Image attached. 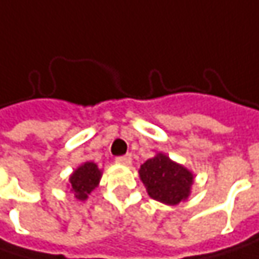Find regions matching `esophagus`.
<instances>
[{"mask_svg": "<svg viewBox=\"0 0 259 259\" xmlns=\"http://www.w3.org/2000/svg\"><path fill=\"white\" fill-rule=\"evenodd\" d=\"M115 160H116V163H119V165H131V162H133L131 155H125V156L116 157Z\"/></svg>", "mask_w": 259, "mask_h": 259, "instance_id": "34e87169", "label": "esophagus"}]
</instances>
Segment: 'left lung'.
Returning <instances> with one entry per match:
<instances>
[{"instance_id": "obj_1", "label": "left lung", "mask_w": 259, "mask_h": 259, "mask_svg": "<svg viewBox=\"0 0 259 259\" xmlns=\"http://www.w3.org/2000/svg\"><path fill=\"white\" fill-rule=\"evenodd\" d=\"M139 174L149 196L160 203L176 206L192 193L193 172L165 153L147 159L140 166Z\"/></svg>"}]
</instances>
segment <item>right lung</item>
I'll list each match as a JSON object with an SVG mask.
<instances>
[{"label": "right lung", "mask_w": 259, "mask_h": 259, "mask_svg": "<svg viewBox=\"0 0 259 259\" xmlns=\"http://www.w3.org/2000/svg\"><path fill=\"white\" fill-rule=\"evenodd\" d=\"M103 171L94 162H83L69 177L67 187L78 200H87L91 192L99 187Z\"/></svg>", "instance_id": "right-lung-1"}]
</instances>
